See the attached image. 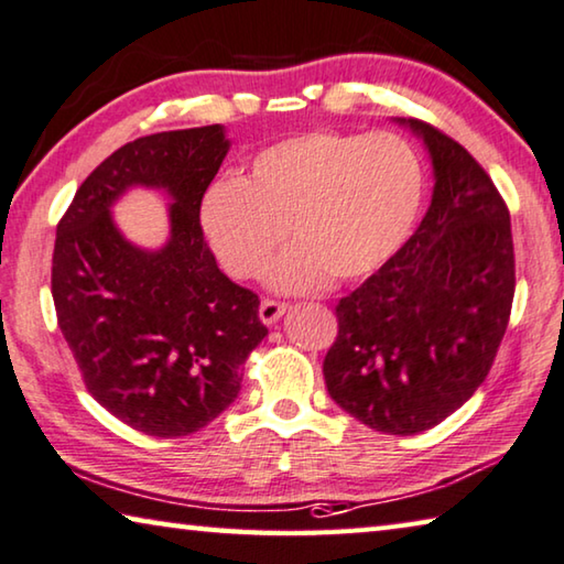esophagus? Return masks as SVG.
Here are the masks:
<instances>
[{
    "mask_svg": "<svg viewBox=\"0 0 564 564\" xmlns=\"http://www.w3.org/2000/svg\"><path fill=\"white\" fill-rule=\"evenodd\" d=\"M285 311H289V303H281V301H271V299H263L261 301V308H258V316L265 326H273L275 321H279Z\"/></svg>",
    "mask_w": 564,
    "mask_h": 564,
    "instance_id": "34e87169",
    "label": "esophagus"
}]
</instances>
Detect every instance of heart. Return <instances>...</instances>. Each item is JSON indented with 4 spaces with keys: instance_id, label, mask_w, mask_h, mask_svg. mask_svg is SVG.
<instances>
[{
    "instance_id": "obj_1",
    "label": "heart",
    "mask_w": 564,
    "mask_h": 564,
    "mask_svg": "<svg viewBox=\"0 0 564 564\" xmlns=\"http://www.w3.org/2000/svg\"><path fill=\"white\" fill-rule=\"evenodd\" d=\"M424 170L404 138L314 130L263 148L246 181L223 177L203 198V228L236 279L268 271L271 289L308 293L377 273L419 216Z\"/></svg>"
}]
</instances>
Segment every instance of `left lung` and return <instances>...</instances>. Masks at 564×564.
<instances>
[{"label": "left lung", "mask_w": 564, "mask_h": 564, "mask_svg": "<svg viewBox=\"0 0 564 564\" xmlns=\"http://www.w3.org/2000/svg\"><path fill=\"white\" fill-rule=\"evenodd\" d=\"M399 122L432 158V205L414 236L338 301L324 379L346 414L409 436L444 422L487 379L512 311L514 246L485 167L432 124Z\"/></svg>", "instance_id": "1"}]
</instances>
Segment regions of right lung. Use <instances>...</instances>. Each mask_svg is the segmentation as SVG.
Listing matches in <instances>:
<instances>
[{"label":"right lung","mask_w":564,"mask_h":564,"mask_svg":"<svg viewBox=\"0 0 564 564\" xmlns=\"http://www.w3.org/2000/svg\"><path fill=\"white\" fill-rule=\"evenodd\" d=\"M230 148L223 124L155 132L102 160L57 226V324L100 406L148 436H187L240 391V366L263 341L261 301L228 279L200 228V203ZM130 186L174 203L158 251L130 245L109 208Z\"/></svg>","instance_id":"right-lung-1"}]
</instances>
